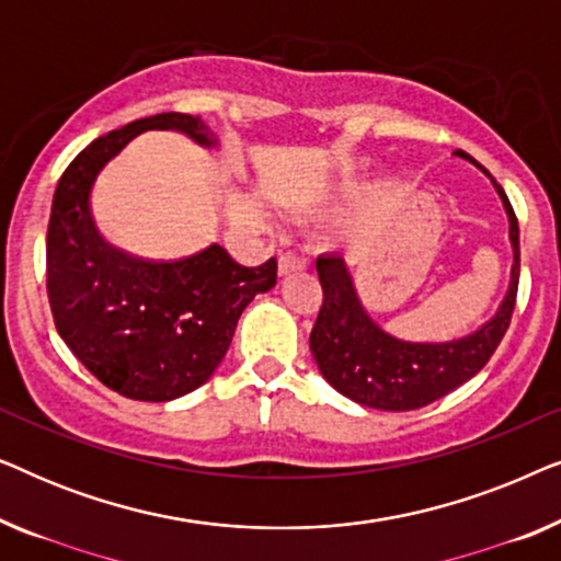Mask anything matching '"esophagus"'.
I'll return each instance as SVG.
<instances>
[{"label":"esophagus","mask_w":561,"mask_h":561,"mask_svg":"<svg viewBox=\"0 0 561 561\" xmlns=\"http://www.w3.org/2000/svg\"><path fill=\"white\" fill-rule=\"evenodd\" d=\"M301 271H306V260L301 255H296V252H286V255H280V260H278L280 278H286V275H294V273H301Z\"/></svg>","instance_id":"obj_1"}]
</instances>
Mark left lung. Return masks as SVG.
Wrapping results in <instances>:
<instances>
[{
	"mask_svg": "<svg viewBox=\"0 0 561 561\" xmlns=\"http://www.w3.org/2000/svg\"><path fill=\"white\" fill-rule=\"evenodd\" d=\"M455 156L472 163L493 183L508 217V242L513 250L511 280L503 301L497 304L493 317L482 321L474 332L442 342L401 340L386 332L367 313L347 260L336 252L317 260L324 304L311 329V355L329 386L367 409L413 411L439 401L485 367L511 324L520 273L516 214L511 209L508 196L485 168L474 163L467 152H455Z\"/></svg>",
	"mask_w": 561,
	"mask_h": 561,
	"instance_id": "obj_1",
	"label": "left lung"
}]
</instances>
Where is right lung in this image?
<instances>
[{
    "label": "right lung",
    "instance_id": "right-lung-1",
    "mask_svg": "<svg viewBox=\"0 0 561 561\" xmlns=\"http://www.w3.org/2000/svg\"><path fill=\"white\" fill-rule=\"evenodd\" d=\"M148 129H171L219 150L202 117L179 112L135 119L83 148L53 194L48 301L60 340L96 380L133 401L168 403L211 378L242 311L275 286L278 263L244 267L219 244L152 263L104 242L91 191L104 165Z\"/></svg>",
    "mask_w": 561,
    "mask_h": 561
}]
</instances>
